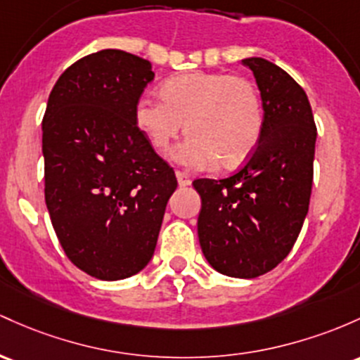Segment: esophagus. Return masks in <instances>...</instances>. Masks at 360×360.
<instances>
[{
  "instance_id": "34e87169",
  "label": "esophagus",
  "mask_w": 360,
  "mask_h": 360,
  "mask_svg": "<svg viewBox=\"0 0 360 360\" xmlns=\"http://www.w3.org/2000/svg\"><path fill=\"white\" fill-rule=\"evenodd\" d=\"M176 177H177V183H179V186H189V184H191V177H189L186 172L176 171Z\"/></svg>"
}]
</instances>
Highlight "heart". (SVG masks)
<instances>
[{
  "mask_svg": "<svg viewBox=\"0 0 360 360\" xmlns=\"http://www.w3.org/2000/svg\"><path fill=\"white\" fill-rule=\"evenodd\" d=\"M159 98L140 97L135 122L148 143L167 150L186 129L189 136L174 148V160L191 169L243 164L263 133V102L258 86L231 73L176 75L160 86Z\"/></svg>",
  "mask_w": 360,
  "mask_h": 360,
  "instance_id": "heart-1",
  "label": "heart"
}]
</instances>
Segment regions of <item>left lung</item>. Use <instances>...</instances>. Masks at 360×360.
Wrapping results in <instances>:
<instances>
[{"label":"left lung","mask_w":360,"mask_h":360,"mask_svg":"<svg viewBox=\"0 0 360 360\" xmlns=\"http://www.w3.org/2000/svg\"><path fill=\"white\" fill-rule=\"evenodd\" d=\"M262 94L263 133L243 169L196 179L200 246L220 274L255 278L285 259L309 210L316 124L302 86L263 58H246Z\"/></svg>","instance_id":"left-lung-1"}]
</instances>
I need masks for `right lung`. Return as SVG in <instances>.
Listing matches in <instances>:
<instances>
[{
    "mask_svg": "<svg viewBox=\"0 0 360 360\" xmlns=\"http://www.w3.org/2000/svg\"><path fill=\"white\" fill-rule=\"evenodd\" d=\"M150 61L120 49L78 59L58 78L42 120L44 195L59 244L101 280L152 259L177 179L135 122Z\"/></svg>",
    "mask_w": 360,
    "mask_h": 360,
    "instance_id": "obj_1",
    "label": "right lung"
}]
</instances>
